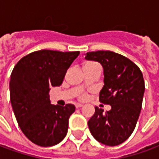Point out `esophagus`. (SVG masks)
I'll return each mask as SVG.
<instances>
[{
  "mask_svg": "<svg viewBox=\"0 0 159 159\" xmlns=\"http://www.w3.org/2000/svg\"><path fill=\"white\" fill-rule=\"evenodd\" d=\"M75 105L76 108H81V107L84 106V104H82V103H75Z\"/></svg>",
  "mask_w": 159,
  "mask_h": 159,
  "instance_id": "obj_1",
  "label": "esophagus"
}]
</instances>
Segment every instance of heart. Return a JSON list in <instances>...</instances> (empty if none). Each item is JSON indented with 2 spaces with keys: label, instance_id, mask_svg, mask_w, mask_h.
I'll use <instances>...</instances> for the list:
<instances>
[{
  "label": "heart",
  "instance_id": "heart-1",
  "mask_svg": "<svg viewBox=\"0 0 159 159\" xmlns=\"http://www.w3.org/2000/svg\"><path fill=\"white\" fill-rule=\"evenodd\" d=\"M87 97H88V96H87V94L86 93H82V94H80V96H79V98H80V99H82V100H84V99H86V98H87Z\"/></svg>",
  "mask_w": 159,
  "mask_h": 159
}]
</instances>
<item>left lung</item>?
<instances>
[{
  "label": "left lung",
  "instance_id": "8db88e82",
  "mask_svg": "<svg viewBox=\"0 0 159 159\" xmlns=\"http://www.w3.org/2000/svg\"><path fill=\"white\" fill-rule=\"evenodd\" d=\"M85 59L102 64L104 85L99 101L111 107L106 112L96 107L89 129L98 142L116 146L129 139L137 125L145 89L143 74L133 61L112 51L88 52Z\"/></svg>",
  "mask_w": 159,
  "mask_h": 159
}]
</instances>
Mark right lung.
I'll list each match as a JSON object with an SVG mask.
<instances>
[{
  "instance_id": "1",
  "label": "right lung",
  "mask_w": 159,
  "mask_h": 159,
  "mask_svg": "<svg viewBox=\"0 0 159 159\" xmlns=\"http://www.w3.org/2000/svg\"><path fill=\"white\" fill-rule=\"evenodd\" d=\"M79 51L43 49L22 57L12 71L10 102L21 131L32 143L43 147L59 143L68 132L73 104L50 103V88L60 86L67 70Z\"/></svg>"
}]
</instances>
